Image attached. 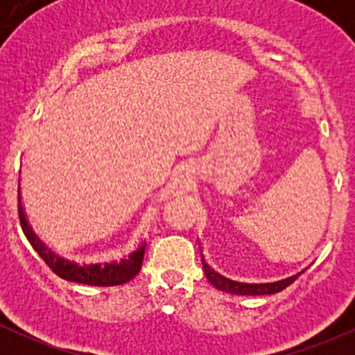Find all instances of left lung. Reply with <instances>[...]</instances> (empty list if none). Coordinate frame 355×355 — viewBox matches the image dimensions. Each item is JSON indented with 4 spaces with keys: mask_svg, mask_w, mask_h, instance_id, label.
<instances>
[{
    "mask_svg": "<svg viewBox=\"0 0 355 355\" xmlns=\"http://www.w3.org/2000/svg\"><path fill=\"white\" fill-rule=\"evenodd\" d=\"M204 273H206L207 280H209L211 285H214L218 290H223V292L228 293H237V295H271V293L282 292L284 288H287L288 285H292L297 278L300 277V273L293 275V277L287 278V280L275 282V284H239V282L227 280V278L220 277L218 273H214L202 259Z\"/></svg>",
    "mask_w": 355,
    "mask_h": 355,
    "instance_id": "obj_1",
    "label": "left lung"
}]
</instances>
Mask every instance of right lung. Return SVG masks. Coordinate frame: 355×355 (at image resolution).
I'll list each match as a JSON object with an SVG mask.
<instances>
[{"instance_id":"add662e5","label":"right lung","mask_w":355,"mask_h":355,"mask_svg":"<svg viewBox=\"0 0 355 355\" xmlns=\"http://www.w3.org/2000/svg\"><path fill=\"white\" fill-rule=\"evenodd\" d=\"M19 218L25 237L31 242V245L34 247L35 252L63 280L77 282V284L84 285H94V287H113V285L127 284L128 280H132L141 271L142 259H144V244L139 247V250H135L134 254H130L128 259H121L120 263L105 264V266H99V264H94V266H77V264L68 263V261L60 259L55 254H51V250L46 249L44 244L32 234L31 227H28L27 220H25L22 204H20V194Z\"/></svg>"}]
</instances>
